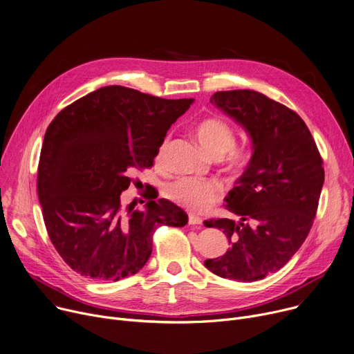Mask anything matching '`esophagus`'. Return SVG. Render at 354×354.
Instances as JSON below:
<instances>
[{
    "label": "esophagus",
    "instance_id": "34e87169",
    "mask_svg": "<svg viewBox=\"0 0 354 354\" xmlns=\"http://www.w3.org/2000/svg\"><path fill=\"white\" fill-rule=\"evenodd\" d=\"M188 224H189V225H201V224H203V220L200 218V216L188 215Z\"/></svg>",
    "mask_w": 354,
    "mask_h": 354
}]
</instances>
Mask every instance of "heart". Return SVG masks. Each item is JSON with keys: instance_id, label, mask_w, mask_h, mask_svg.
Instances as JSON below:
<instances>
[{"instance_id": "b5f03b06", "label": "heart", "mask_w": 354, "mask_h": 354, "mask_svg": "<svg viewBox=\"0 0 354 354\" xmlns=\"http://www.w3.org/2000/svg\"><path fill=\"white\" fill-rule=\"evenodd\" d=\"M196 136L203 149L214 158L225 154L227 161L234 167H241L247 161V151L234 147L235 134L232 127L220 118H208L201 120L196 127ZM169 138L161 143L157 160L165 154ZM221 187L214 181L197 178H178L165 187V196L173 203L192 212H204L221 198Z\"/></svg>"}]
</instances>
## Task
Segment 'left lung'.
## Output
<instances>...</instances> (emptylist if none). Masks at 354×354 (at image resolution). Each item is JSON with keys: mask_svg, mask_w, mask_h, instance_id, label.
<instances>
[{"mask_svg": "<svg viewBox=\"0 0 354 354\" xmlns=\"http://www.w3.org/2000/svg\"><path fill=\"white\" fill-rule=\"evenodd\" d=\"M209 102L248 131L254 153L225 197L239 221H204L231 243L204 265L221 278L255 282L286 265L305 242L324 181L323 160L302 118L285 104L248 89L215 92Z\"/></svg>", "mask_w": 354, "mask_h": 354, "instance_id": "1", "label": "left lung"}]
</instances>
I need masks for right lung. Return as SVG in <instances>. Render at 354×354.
I'll return each instance as SVG.
<instances>
[{
  "label": "right lung",
  "instance_id": "1",
  "mask_svg": "<svg viewBox=\"0 0 354 354\" xmlns=\"http://www.w3.org/2000/svg\"><path fill=\"white\" fill-rule=\"evenodd\" d=\"M193 99H161L104 86L71 103L46 129L38 197L50 242L85 278L119 281L149 261L160 225L184 227L187 214L149 192L145 209L120 197L136 169L153 166L170 126ZM145 203V201H143Z\"/></svg>",
  "mask_w": 354,
  "mask_h": 354
}]
</instances>
